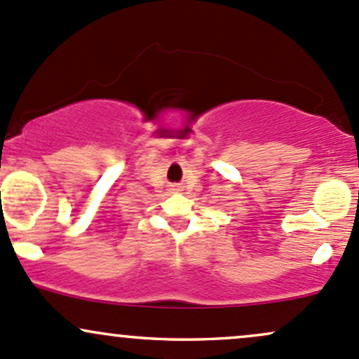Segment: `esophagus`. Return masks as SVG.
I'll return each mask as SVG.
<instances>
[{
  "instance_id": "1",
  "label": "esophagus",
  "mask_w": 359,
  "mask_h": 359,
  "mask_svg": "<svg viewBox=\"0 0 359 359\" xmlns=\"http://www.w3.org/2000/svg\"><path fill=\"white\" fill-rule=\"evenodd\" d=\"M172 187H174V191H179V189H180L179 185H172Z\"/></svg>"
}]
</instances>
